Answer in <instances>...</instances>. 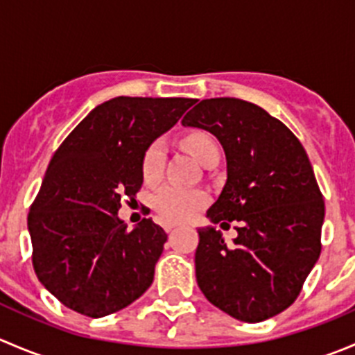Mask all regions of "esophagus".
Instances as JSON below:
<instances>
[{
  "label": "esophagus",
  "mask_w": 355,
  "mask_h": 355,
  "mask_svg": "<svg viewBox=\"0 0 355 355\" xmlns=\"http://www.w3.org/2000/svg\"><path fill=\"white\" fill-rule=\"evenodd\" d=\"M163 227H164V230H166V232H171L175 227H177V223H170V221H164Z\"/></svg>",
  "instance_id": "34e87169"
}]
</instances>
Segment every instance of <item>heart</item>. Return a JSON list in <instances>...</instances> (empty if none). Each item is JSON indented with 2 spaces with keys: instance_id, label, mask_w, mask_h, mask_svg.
Wrapping results in <instances>:
<instances>
[{
  "instance_id": "heart-1",
  "label": "heart",
  "mask_w": 355,
  "mask_h": 355,
  "mask_svg": "<svg viewBox=\"0 0 355 355\" xmlns=\"http://www.w3.org/2000/svg\"><path fill=\"white\" fill-rule=\"evenodd\" d=\"M184 146L196 159L200 163L207 159L211 155L218 151V144L211 135L198 132L184 139ZM164 168V146L161 142H155L149 146L142 159V175L146 182H156L161 177ZM207 194L200 189L182 187V185L166 184L157 189L153 198V207L159 214L161 220L178 223L194 218L196 214L207 204Z\"/></svg>"
}]
</instances>
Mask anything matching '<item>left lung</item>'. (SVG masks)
<instances>
[{
	"label": "left lung",
	"instance_id": "8db88e82",
	"mask_svg": "<svg viewBox=\"0 0 355 355\" xmlns=\"http://www.w3.org/2000/svg\"><path fill=\"white\" fill-rule=\"evenodd\" d=\"M209 132L227 156V184L199 228L196 278L213 306L245 323L285 311L321 252L324 202L299 139L266 110L235 98L202 99L182 120Z\"/></svg>",
	"mask_w": 355,
	"mask_h": 355
}]
</instances>
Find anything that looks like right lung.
I'll use <instances>...</instances> for the list:
<instances>
[{
    "instance_id": "1",
    "label": "right lung",
    "mask_w": 355,
    "mask_h": 355,
    "mask_svg": "<svg viewBox=\"0 0 355 355\" xmlns=\"http://www.w3.org/2000/svg\"><path fill=\"white\" fill-rule=\"evenodd\" d=\"M194 103L118 96L96 106L55 153L27 225L35 275L63 306L103 318L151 287L166 234L151 218L128 230L118 209L135 200L149 146Z\"/></svg>"
}]
</instances>
